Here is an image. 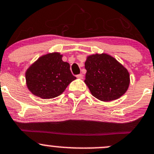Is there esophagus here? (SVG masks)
Returning <instances> with one entry per match:
<instances>
[{
    "mask_svg": "<svg viewBox=\"0 0 154 154\" xmlns=\"http://www.w3.org/2000/svg\"><path fill=\"white\" fill-rule=\"evenodd\" d=\"M76 77H77V78H78V79H83V75L81 73V74L78 75L76 76Z\"/></svg>",
    "mask_w": 154,
    "mask_h": 154,
    "instance_id": "esophagus-1",
    "label": "esophagus"
}]
</instances>
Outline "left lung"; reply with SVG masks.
<instances>
[{
	"label": "left lung",
	"mask_w": 154,
	"mask_h": 154,
	"mask_svg": "<svg viewBox=\"0 0 154 154\" xmlns=\"http://www.w3.org/2000/svg\"><path fill=\"white\" fill-rule=\"evenodd\" d=\"M85 82L94 97L112 101L128 90L130 75L127 69L107 54H95L86 58Z\"/></svg>",
	"instance_id": "obj_1"
}]
</instances>
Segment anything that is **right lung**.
Instances as JSON below:
<instances>
[{"instance_id": "right-lung-1", "label": "right lung", "mask_w": 154, "mask_h": 154, "mask_svg": "<svg viewBox=\"0 0 154 154\" xmlns=\"http://www.w3.org/2000/svg\"><path fill=\"white\" fill-rule=\"evenodd\" d=\"M59 52L40 57L26 72V86L32 94L42 99H51L60 95L67 86L76 79L70 66L63 62Z\"/></svg>"}]
</instances>
